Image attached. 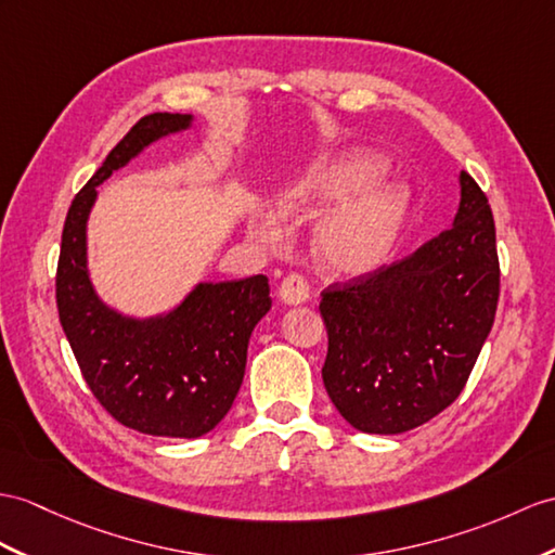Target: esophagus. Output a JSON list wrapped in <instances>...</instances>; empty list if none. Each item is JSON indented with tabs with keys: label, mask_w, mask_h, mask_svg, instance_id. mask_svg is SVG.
I'll list each match as a JSON object with an SVG mask.
<instances>
[{
	"label": "esophagus",
	"mask_w": 555,
	"mask_h": 555,
	"mask_svg": "<svg viewBox=\"0 0 555 555\" xmlns=\"http://www.w3.org/2000/svg\"><path fill=\"white\" fill-rule=\"evenodd\" d=\"M280 299L285 304H304L308 299V282L304 280V275L299 273H292L285 280H282L280 285Z\"/></svg>",
	"instance_id": "1"
}]
</instances>
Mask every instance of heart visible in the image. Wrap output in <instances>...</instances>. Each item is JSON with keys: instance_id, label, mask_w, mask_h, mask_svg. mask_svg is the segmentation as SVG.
Wrapping results in <instances>:
<instances>
[{"instance_id": "1", "label": "heart", "mask_w": 555, "mask_h": 555, "mask_svg": "<svg viewBox=\"0 0 555 555\" xmlns=\"http://www.w3.org/2000/svg\"><path fill=\"white\" fill-rule=\"evenodd\" d=\"M384 162L356 151L310 171L282 195L280 209L294 219H310L327 207L358 195L382 179ZM408 214V195L398 185H376L358 199L324 216L315 231L318 261L336 275H360L386 261ZM261 237H273V225H254Z\"/></svg>"}]
</instances>
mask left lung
<instances>
[{
	"label": "left lung",
	"instance_id": "obj_1",
	"mask_svg": "<svg viewBox=\"0 0 555 555\" xmlns=\"http://www.w3.org/2000/svg\"><path fill=\"white\" fill-rule=\"evenodd\" d=\"M454 223L414 254L322 292V382L362 434L426 424L462 393L492 330L499 256L490 202L466 171Z\"/></svg>",
	"mask_w": 555,
	"mask_h": 555
}]
</instances>
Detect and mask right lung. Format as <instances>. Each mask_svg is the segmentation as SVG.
Instances as JSON below:
<instances>
[{
	"mask_svg": "<svg viewBox=\"0 0 555 555\" xmlns=\"http://www.w3.org/2000/svg\"><path fill=\"white\" fill-rule=\"evenodd\" d=\"M193 125V115L141 117L65 216L56 270L63 332L91 393L121 426L145 436L199 438L233 408L247 364L249 336L268 310L266 275L199 282L165 315L137 320L105 306L87 268V221L96 188L167 133Z\"/></svg>",
	"mask_w": 555,
	"mask_h": 555,
	"instance_id": "add662e5",
	"label": "right lung"
}]
</instances>
